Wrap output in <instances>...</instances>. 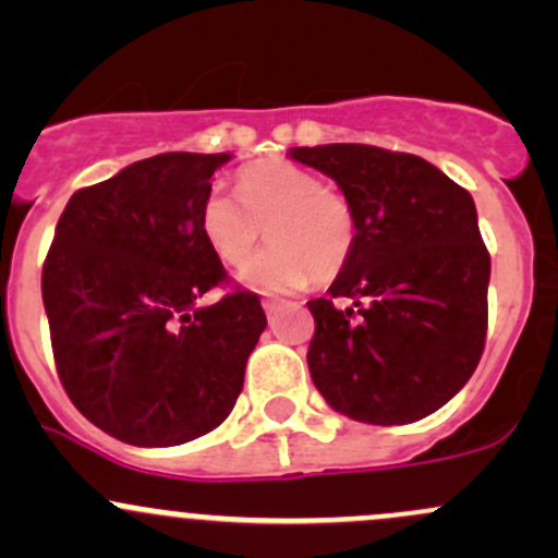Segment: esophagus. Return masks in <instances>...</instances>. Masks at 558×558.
<instances>
[{
    "instance_id": "obj_1",
    "label": "esophagus",
    "mask_w": 558,
    "mask_h": 558,
    "mask_svg": "<svg viewBox=\"0 0 558 558\" xmlns=\"http://www.w3.org/2000/svg\"><path fill=\"white\" fill-rule=\"evenodd\" d=\"M262 305H264V313H267V315H272L275 311H278L280 305H283V300H278V296H267V300H264Z\"/></svg>"
}]
</instances>
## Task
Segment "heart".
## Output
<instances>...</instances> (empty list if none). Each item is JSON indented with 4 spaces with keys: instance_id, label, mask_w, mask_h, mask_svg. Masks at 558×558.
<instances>
[{
    "instance_id": "b5f03b06",
    "label": "heart",
    "mask_w": 558,
    "mask_h": 558,
    "mask_svg": "<svg viewBox=\"0 0 558 558\" xmlns=\"http://www.w3.org/2000/svg\"><path fill=\"white\" fill-rule=\"evenodd\" d=\"M238 199L210 191L199 223L207 245L229 267H243L264 240L272 247L243 272L262 291H294L307 280H331L356 247V213L335 189L305 167L283 159L253 161L238 172Z\"/></svg>"
}]
</instances>
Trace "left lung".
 <instances>
[{"instance_id":"left-lung-1","label":"left lung","mask_w":558,"mask_h":558,"mask_svg":"<svg viewBox=\"0 0 558 558\" xmlns=\"http://www.w3.org/2000/svg\"><path fill=\"white\" fill-rule=\"evenodd\" d=\"M291 159L329 174L356 213L351 262L329 296L307 302L315 388L362 424L426 418L486 345L492 258L470 191L421 156L375 145L291 148Z\"/></svg>"}]
</instances>
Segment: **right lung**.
<instances>
[{"instance_id": "1", "label": "right lung", "mask_w": 558, "mask_h": 558, "mask_svg": "<svg viewBox=\"0 0 558 558\" xmlns=\"http://www.w3.org/2000/svg\"><path fill=\"white\" fill-rule=\"evenodd\" d=\"M229 154H159L75 191L43 264L56 373L94 426L140 448L223 424L267 326L253 291L229 286L199 210Z\"/></svg>"}]
</instances>
